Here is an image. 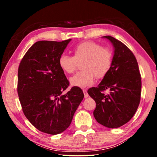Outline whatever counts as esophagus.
<instances>
[{"label": "esophagus", "instance_id": "esophagus-1", "mask_svg": "<svg viewBox=\"0 0 157 157\" xmlns=\"http://www.w3.org/2000/svg\"><path fill=\"white\" fill-rule=\"evenodd\" d=\"M83 93H84V98H86L89 97V94L88 93H87V91L86 89H83Z\"/></svg>", "mask_w": 157, "mask_h": 157}]
</instances>
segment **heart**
I'll return each instance as SVG.
<instances>
[{"label":"heart","instance_id":"heart-1","mask_svg":"<svg viewBox=\"0 0 157 157\" xmlns=\"http://www.w3.org/2000/svg\"><path fill=\"white\" fill-rule=\"evenodd\" d=\"M73 56L63 54L58 60L60 68L67 74H72L81 63L82 71L70 78L71 85L89 86L94 83L95 78H103L109 72L113 64V53L108 47L91 41L79 43L72 50Z\"/></svg>","mask_w":157,"mask_h":157}]
</instances>
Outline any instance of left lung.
<instances>
[{
	"label": "left lung",
	"mask_w": 157,
	"mask_h": 157,
	"mask_svg": "<svg viewBox=\"0 0 157 157\" xmlns=\"http://www.w3.org/2000/svg\"><path fill=\"white\" fill-rule=\"evenodd\" d=\"M114 47L113 64L109 72L97 87L88 90L96 103L95 120L105 127L117 128L131 120L139 107L141 93V76L137 60L123 43L105 36ZM108 89L109 94L104 91Z\"/></svg>",
	"instance_id": "obj_1"
}]
</instances>
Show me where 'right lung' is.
<instances>
[{
  "label": "right lung",
  "instance_id": "right-lung-1",
  "mask_svg": "<svg viewBox=\"0 0 157 157\" xmlns=\"http://www.w3.org/2000/svg\"><path fill=\"white\" fill-rule=\"evenodd\" d=\"M71 39L39 41L21 59L18 69L17 92L23 112L34 127L55 135L68 128L84 98L82 90L69 82L58 60Z\"/></svg>",
  "mask_w": 157,
  "mask_h": 157
}]
</instances>
